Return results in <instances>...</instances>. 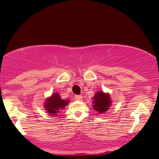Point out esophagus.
I'll use <instances>...</instances> for the list:
<instances>
[{
	"instance_id": "esophagus-1",
	"label": "esophagus",
	"mask_w": 159,
	"mask_h": 159,
	"mask_svg": "<svg viewBox=\"0 0 159 159\" xmlns=\"http://www.w3.org/2000/svg\"><path fill=\"white\" fill-rule=\"evenodd\" d=\"M75 99L76 100H82L83 96L81 95H76L75 96Z\"/></svg>"
}]
</instances>
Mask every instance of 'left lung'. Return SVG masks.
<instances>
[{
  "label": "left lung",
  "mask_w": 159,
  "mask_h": 159,
  "mask_svg": "<svg viewBox=\"0 0 159 159\" xmlns=\"http://www.w3.org/2000/svg\"><path fill=\"white\" fill-rule=\"evenodd\" d=\"M93 108L97 112L102 114L109 110L111 105V100L110 95L103 92H98L93 97Z\"/></svg>",
  "instance_id": "1"
}]
</instances>
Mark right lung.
Segmentation results:
<instances>
[{
	"mask_svg": "<svg viewBox=\"0 0 159 159\" xmlns=\"http://www.w3.org/2000/svg\"><path fill=\"white\" fill-rule=\"evenodd\" d=\"M44 102V108L47 113L51 115H57L60 113L69 103V100H63L60 97L58 93L52 94Z\"/></svg>",
	"mask_w": 159,
	"mask_h": 159,
	"instance_id": "add662e5",
	"label": "right lung"
}]
</instances>
